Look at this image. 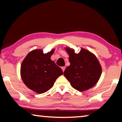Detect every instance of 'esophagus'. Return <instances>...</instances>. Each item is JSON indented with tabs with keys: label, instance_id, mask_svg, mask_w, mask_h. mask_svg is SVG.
Returning <instances> with one entry per match:
<instances>
[{
	"label": "esophagus",
	"instance_id": "1",
	"mask_svg": "<svg viewBox=\"0 0 122 122\" xmlns=\"http://www.w3.org/2000/svg\"><path fill=\"white\" fill-rule=\"evenodd\" d=\"M61 69H62V71H63V72H64L65 69H66V67H65V66H62V67H61Z\"/></svg>",
	"mask_w": 122,
	"mask_h": 122
}]
</instances>
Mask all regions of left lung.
<instances>
[{"mask_svg": "<svg viewBox=\"0 0 122 122\" xmlns=\"http://www.w3.org/2000/svg\"><path fill=\"white\" fill-rule=\"evenodd\" d=\"M66 51L71 65L65 70L64 76L71 86L80 92L95 86L102 74L101 66L96 56L83 48L77 54L69 48H66Z\"/></svg>", "mask_w": 122, "mask_h": 122, "instance_id": "left-lung-1", "label": "left lung"}]
</instances>
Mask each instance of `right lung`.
Masks as SVG:
<instances>
[{
	"mask_svg": "<svg viewBox=\"0 0 122 122\" xmlns=\"http://www.w3.org/2000/svg\"><path fill=\"white\" fill-rule=\"evenodd\" d=\"M54 49L44 54L41 49L28 53L21 65L20 75L25 86L35 92L43 93L53 87L62 69L51 59Z\"/></svg>",
	"mask_w": 122,
	"mask_h": 122,
	"instance_id": "obj_1",
	"label": "right lung"
}]
</instances>
